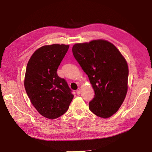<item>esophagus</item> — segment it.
<instances>
[{"instance_id": "1", "label": "esophagus", "mask_w": 152, "mask_h": 152, "mask_svg": "<svg viewBox=\"0 0 152 152\" xmlns=\"http://www.w3.org/2000/svg\"><path fill=\"white\" fill-rule=\"evenodd\" d=\"M81 91L80 88H79V89L76 91V93H77V94H79L81 93Z\"/></svg>"}]
</instances>
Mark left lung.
Returning a JSON list of instances; mask_svg holds the SVG:
<instances>
[{
	"instance_id": "1",
	"label": "left lung",
	"mask_w": 152,
	"mask_h": 152,
	"mask_svg": "<svg viewBox=\"0 0 152 152\" xmlns=\"http://www.w3.org/2000/svg\"><path fill=\"white\" fill-rule=\"evenodd\" d=\"M72 51L94 90L89 109L100 118L111 117L123 104L128 89L125 58L115 45L104 39L75 44Z\"/></svg>"
}]
</instances>
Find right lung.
Instances as JSON below:
<instances>
[{"instance_id": "add662e5", "label": "right lung", "mask_w": 152, "mask_h": 152, "mask_svg": "<svg viewBox=\"0 0 152 152\" xmlns=\"http://www.w3.org/2000/svg\"><path fill=\"white\" fill-rule=\"evenodd\" d=\"M69 45L54 44L37 49L28 61L24 85L31 102L48 119L66 113L74 95L66 81L57 73Z\"/></svg>"}]
</instances>
